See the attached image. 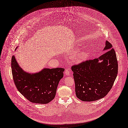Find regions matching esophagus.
Segmentation results:
<instances>
[{
    "label": "esophagus",
    "instance_id": "obj_1",
    "mask_svg": "<svg viewBox=\"0 0 128 128\" xmlns=\"http://www.w3.org/2000/svg\"><path fill=\"white\" fill-rule=\"evenodd\" d=\"M65 74L67 76H68L70 75V71L68 70V68H66V70H65V72H64Z\"/></svg>",
    "mask_w": 128,
    "mask_h": 128
}]
</instances>
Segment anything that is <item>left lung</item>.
Instances as JSON below:
<instances>
[{"instance_id": "1", "label": "left lung", "mask_w": 128, "mask_h": 128, "mask_svg": "<svg viewBox=\"0 0 128 128\" xmlns=\"http://www.w3.org/2000/svg\"><path fill=\"white\" fill-rule=\"evenodd\" d=\"M104 50L106 52L98 58L83 62L71 68L76 95L82 101L101 99L109 92L114 84L118 73L116 53L108 41Z\"/></svg>"}]
</instances>
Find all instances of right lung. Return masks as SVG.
I'll list each match as a JSON object with an SVG mask.
<instances>
[{"label":"right lung","mask_w":128,"mask_h":128,"mask_svg":"<svg viewBox=\"0 0 128 128\" xmlns=\"http://www.w3.org/2000/svg\"><path fill=\"white\" fill-rule=\"evenodd\" d=\"M11 68L19 92L30 102L40 104H48L54 99L64 71L62 68H44L38 73H28L19 66L15 56L12 57Z\"/></svg>","instance_id":"right-lung-1"}]
</instances>
